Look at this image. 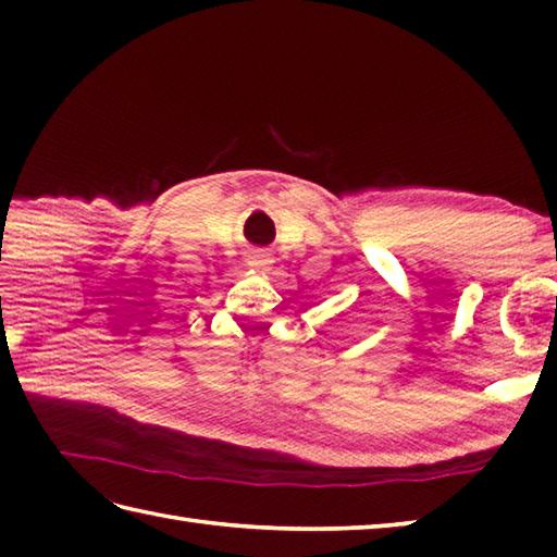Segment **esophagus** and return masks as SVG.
<instances>
[{
    "label": "esophagus",
    "mask_w": 557,
    "mask_h": 557,
    "mask_svg": "<svg viewBox=\"0 0 557 557\" xmlns=\"http://www.w3.org/2000/svg\"><path fill=\"white\" fill-rule=\"evenodd\" d=\"M246 265L256 272H268L272 268V258L265 251H248Z\"/></svg>",
    "instance_id": "obj_1"
}]
</instances>
